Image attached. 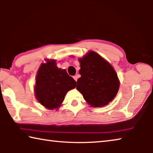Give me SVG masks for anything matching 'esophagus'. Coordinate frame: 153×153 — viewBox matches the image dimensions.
Segmentation results:
<instances>
[{"label":"esophagus","instance_id":"1","mask_svg":"<svg viewBox=\"0 0 153 153\" xmlns=\"http://www.w3.org/2000/svg\"><path fill=\"white\" fill-rule=\"evenodd\" d=\"M74 79L76 80V81L77 82V79H78V76H74Z\"/></svg>","mask_w":153,"mask_h":153}]
</instances>
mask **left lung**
Returning a JSON list of instances; mask_svg holds the SVG:
<instances>
[{"mask_svg": "<svg viewBox=\"0 0 153 153\" xmlns=\"http://www.w3.org/2000/svg\"><path fill=\"white\" fill-rule=\"evenodd\" d=\"M81 77L76 89L92 107H101L112 101L120 86L113 66L94 51L88 52L79 59Z\"/></svg>", "mask_w": 153, "mask_h": 153, "instance_id": "1", "label": "left lung"}]
</instances>
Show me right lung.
I'll use <instances>...</instances> for the list:
<instances>
[{"instance_id": "right-lung-1", "label": "right lung", "mask_w": 153, "mask_h": 153, "mask_svg": "<svg viewBox=\"0 0 153 153\" xmlns=\"http://www.w3.org/2000/svg\"><path fill=\"white\" fill-rule=\"evenodd\" d=\"M55 59H46L38 69L34 94L36 100L50 110L61 107L67 92L76 88V82L65 69L59 68Z\"/></svg>"}]
</instances>
